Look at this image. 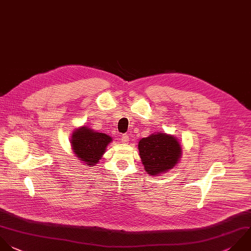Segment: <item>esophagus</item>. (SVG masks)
Masks as SVG:
<instances>
[{
  "mask_svg": "<svg viewBox=\"0 0 251 251\" xmlns=\"http://www.w3.org/2000/svg\"><path fill=\"white\" fill-rule=\"evenodd\" d=\"M121 140H122V142H123V143H127V142L129 141V137H128V135H127V134H123V135H122Z\"/></svg>",
  "mask_w": 251,
  "mask_h": 251,
  "instance_id": "34e87169",
  "label": "esophagus"
}]
</instances>
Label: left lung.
<instances>
[{
	"instance_id": "1",
	"label": "left lung",
	"mask_w": 251,
	"mask_h": 251,
	"mask_svg": "<svg viewBox=\"0 0 251 251\" xmlns=\"http://www.w3.org/2000/svg\"><path fill=\"white\" fill-rule=\"evenodd\" d=\"M138 150L145 172L151 176L173 169L181 156V146L177 139L164 132L140 139Z\"/></svg>"
}]
</instances>
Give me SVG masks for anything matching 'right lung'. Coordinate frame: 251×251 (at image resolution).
Returning a JSON list of instances; mask_svg holds the SVG:
<instances>
[{"label": "right lung", "mask_w": 251, "mask_h": 251, "mask_svg": "<svg viewBox=\"0 0 251 251\" xmlns=\"http://www.w3.org/2000/svg\"><path fill=\"white\" fill-rule=\"evenodd\" d=\"M111 142V136L106 133L96 132L87 126L75 129L71 140L75 156L89 166H94L99 162Z\"/></svg>", "instance_id": "right-lung-1"}]
</instances>
